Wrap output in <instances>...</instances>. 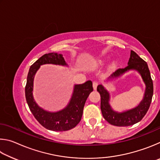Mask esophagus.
<instances>
[{
  "label": "esophagus",
  "mask_w": 160,
  "mask_h": 160,
  "mask_svg": "<svg viewBox=\"0 0 160 160\" xmlns=\"http://www.w3.org/2000/svg\"><path fill=\"white\" fill-rule=\"evenodd\" d=\"M97 85H98V82H96V81H94L93 83H92V86H93V89H94V90H97Z\"/></svg>",
  "instance_id": "34e87169"
}]
</instances>
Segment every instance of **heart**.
I'll return each instance as SVG.
<instances>
[{
    "label": "heart",
    "mask_w": 160,
    "mask_h": 160,
    "mask_svg": "<svg viewBox=\"0 0 160 160\" xmlns=\"http://www.w3.org/2000/svg\"><path fill=\"white\" fill-rule=\"evenodd\" d=\"M116 65H117V61H116V60H114V61H113L112 62V63H111V67L113 68V67H115Z\"/></svg>",
    "instance_id": "1"
}]
</instances>
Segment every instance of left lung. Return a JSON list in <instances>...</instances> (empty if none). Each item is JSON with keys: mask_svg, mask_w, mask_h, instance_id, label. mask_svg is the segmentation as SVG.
Instances as JSON below:
<instances>
[{"mask_svg": "<svg viewBox=\"0 0 160 160\" xmlns=\"http://www.w3.org/2000/svg\"><path fill=\"white\" fill-rule=\"evenodd\" d=\"M131 70L136 71L140 75L145 86L142 99L136 107L132 109L123 110L122 112L114 110L110 104L111 95L109 92L104 85H99L97 86V91L101 96V111L103 117L108 123L113 126H128L139 122L146 114L151 104L153 95V82L150 70L147 63L133 51H131L128 66L125 68L118 69L105 80V82L118 79Z\"/></svg>", "mask_w": 160, "mask_h": 160, "instance_id": "obj_1", "label": "left lung"}]
</instances>
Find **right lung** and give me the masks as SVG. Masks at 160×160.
Instances as JSON below:
<instances>
[{"label": "right lung", "instance_id": "right-lung-1", "mask_svg": "<svg viewBox=\"0 0 160 160\" xmlns=\"http://www.w3.org/2000/svg\"><path fill=\"white\" fill-rule=\"evenodd\" d=\"M53 64L68 67L63 55L58 53H46L32 64L29 68L25 87V97L29 109L35 118L48 130L53 131H66L80 122L83 108L89 94L93 91L90 80L80 85H74L69 102L57 112H49L38 105L33 96L34 80L37 70L42 65Z\"/></svg>", "mask_w": 160, "mask_h": 160}]
</instances>
